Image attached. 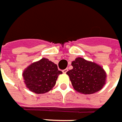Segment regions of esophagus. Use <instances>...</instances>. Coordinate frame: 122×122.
<instances>
[{
    "instance_id": "1",
    "label": "esophagus",
    "mask_w": 122,
    "mask_h": 122,
    "mask_svg": "<svg viewBox=\"0 0 122 122\" xmlns=\"http://www.w3.org/2000/svg\"><path fill=\"white\" fill-rule=\"evenodd\" d=\"M68 68H66V69L63 70V73H66V72H68Z\"/></svg>"
}]
</instances>
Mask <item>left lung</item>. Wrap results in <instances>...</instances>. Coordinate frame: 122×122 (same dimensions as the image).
<instances>
[{"label":"left lung","mask_w":122,"mask_h":122,"mask_svg":"<svg viewBox=\"0 0 122 122\" xmlns=\"http://www.w3.org/2000/svg\"><path fill=\"white\" fill-rule=\"evenodd\" d=\"M71 65L72 69L66 74L77 92L92 94L103 88L105 84L106 72L101 66L81 57L76 58Z\"/></svg>","instance_id":"left-lung-1"}]
</instances>
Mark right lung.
Instances as JSON below:
<instances>
[{
    "mask_svg": "<svg viewBox=\"0 0 122 122\" xmlns=\"http://www.w3.org/2000/svg\"><path fill=\"white\" fill-rule=\"evenodd\" d=\"M61 73L56 64L42 58L28 66L22 75L24 83L30 91L36 94H45L54 86L59 75Z\"/></svg>",
    "mask_w": 122,
    "mask_h": 122,
    "instance_id": "add662e5",
    "label": "right lung"
}]
</instances>
